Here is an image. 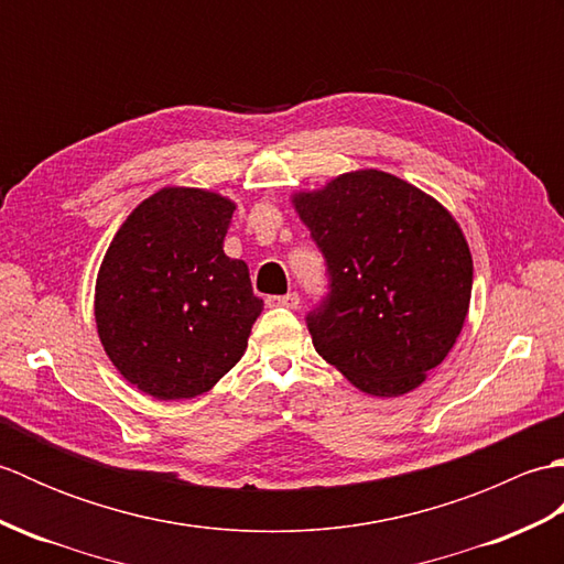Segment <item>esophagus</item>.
<instances>
[{
  "label": "esophagus",
  "mask_w": 564,
  "mask_h": 564,
  "mask_svg": "<svg viewBox=\"0 0 564 564\" xmlns=\"http://www.w3.org/2000/svg\"><path fill=\"white\" fill-rule=\"evenodd\" d=\"M267 305H269V307H289V310H295L297 305H301V295H297V293L269 295V297H267Z\"/></svg>",
  "instance_id": "obj_1"
}]
</instances>
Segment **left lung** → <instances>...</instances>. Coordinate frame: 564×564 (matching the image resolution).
Segmentation results:
<instances>
[{
	"label": "left lung",
	"instance_id": "obj_1",
	"mask_svg": "<svg viewBox=\"0 0 564 564\" xmlns=\"http://www.w3.org/2000/svg\"><path fill=\"white\" fill-rule=\"evenodd\" d=\"M293 206L329 273L327 297L307 315L317 354L376 398L422 386L470 307L460 225L422 188L378 170L301 191Z\"/></svg>",
	"mask_w": 564,
	"mask_h": 564
}]
</instances>
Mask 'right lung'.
I'll return each instance as SVG.
<instances>
[{"label":"right lung","instance_id":"1","mask_svg":"<svg viewBox=\"0 0 564 564\" xmlns=\"http://www.w3.org/2000/svg\"><path fill=\"white\" fill-rule=\"evenodd\" d=\"M235 203L166 186L128 215L106 249L94 317L118 373L154 400L208 392L247 351L263 301L223 251Z\"/></svg>","mask_w":564,"mask_h":564}]
</instances>
